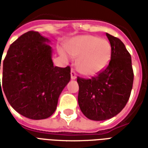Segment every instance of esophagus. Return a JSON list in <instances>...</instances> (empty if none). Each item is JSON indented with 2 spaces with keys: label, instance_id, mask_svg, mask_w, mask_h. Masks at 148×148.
<instances>
[{
  "label": "esophagus",
  "instance_id": "34e87169",
  "mask_svg": "<svg viewBox=\"0 0 148 148\" xmlns=\"http://www.w3.org/2000/svg\"><path fill=\"white\" fill-rule=\"evenodd\" d=\"M71 77L72 80H75L76 79V74H75V72H74V71L72 69L71 71Z\"/></svg>",
  "mask_w": 148,
  "mask_h": 148
}]
</instances>
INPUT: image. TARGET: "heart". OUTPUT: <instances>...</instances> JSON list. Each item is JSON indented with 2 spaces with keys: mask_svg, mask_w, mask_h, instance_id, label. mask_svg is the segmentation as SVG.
<instances>
[{
  "mask_svg": "<svg viewBox=\"0 0 148 148\" xmlns=\"http://www.w3.org/2000/svg\"><path fill=\"white\" fill-rule=\"evenodd\" d=\"M66 51L73 57H77L76 67L81 74L94 76L106 69L111 60L112 47L106 39L94 36H81L71 39L66 44ZM60 54L67 57L64 50Z\"/></svg>",
  "mask_w": 148,
  "mask_h": 148,
  "instance_id": "heart-1",
  "label": "heart"
}]
</instances>
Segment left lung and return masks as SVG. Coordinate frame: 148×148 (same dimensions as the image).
Segmentation results:
<instances>
[{"mask_svg":"<svg viewBox=\"0 0 148 148\" xmlns=\"http://www.w3.org/2000/svg\"><path fill=\"white\" fill-rule=\"evenodd\" d=\"M112 47L109 66L91 79L77 77L78 105L92 121H106L124 109L132 89L134 74L132 58L125 46L116 37L106 33Z\"/></svg>","mask_w":148,"mask_h":148,"instance_id":"obj_1","label":"left lung"}]
</instances>
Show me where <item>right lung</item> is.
I'll return each instance as SVG.
<instances>
[{"instance_id": "obj_1", "label": "right lung", "mask_w": 148, "mask_h": 148, "mask_svg": "<svg viewBox=\"0 0 148 148\" xmlns=\"http://www.w3.org/2000/svg\"><path fill=\"white\" fill-rule=\"evenodd\" d=\"M50 42L38 32H27L12 43L3 62L1 92L16 111L32 120L46 119L55 112L58 97L71 80L70 66L53 64Z\"/></svg>"}]
</instances>
